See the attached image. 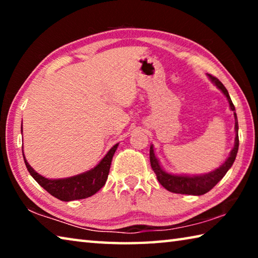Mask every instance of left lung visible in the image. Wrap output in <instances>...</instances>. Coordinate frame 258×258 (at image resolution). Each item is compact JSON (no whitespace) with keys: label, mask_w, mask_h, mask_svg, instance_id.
Here are the masks:
<instances>
[{"label":"left lung","mask_w":258,"mask_h":258,"mask_svg":"<svg viewBox=\"0 0 258 258\" xmlns=\"http://www.w3.org/2000/svg\"><path fill=\"white\" fill-rule=\"evenodd\" d=\"M209 80L212 81L213 84L217 86V89L222 91L226 99H228L230 109L233 111L234 115V132H235V138H234V147L233 149L231 150L230 155L226 160L222 164L220 167L214 169L213 172H209L206 174H202V175H177V174H171L167 173L165 169L161 167L159 160L157 159L155 155L154 146H150V164L152 171L156 173L157 180L163 185L166 190L174 192V194H181V195H192V196H202L205 195L209 190H212L214 186H215L218 182H220L223 176L226 174V172L231 168V166L233 165L235 157L238 154V148H239V135H238V118L237 113H235V108L233 106L232 101H231V98L229 95L228 90L225 89V86L222 84V83L217 80L216 77L212 75H208Z\"/></svg>","instance_id":"8db88e82"}]
</instances>
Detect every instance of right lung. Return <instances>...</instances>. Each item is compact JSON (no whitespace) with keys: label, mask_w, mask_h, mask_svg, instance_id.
<instances>
[{"label":"right lung","mask_w":258,"mask_h":258,"mask_svg":"<svg viewBox=\"0 0 258 258\" xmlns=\"http://www.w3.org/2000/svg\"><path fill=\"white\" fill-rule=\"evenodd\" d=\"M21 132H23V126H21ZM117 147H118V143L113 146L92 169L66 178H46L40 175L34 171V168L26 160L24 150L23 156L29 174L43 189H45L50 195L62 202H72V200L89 198L97 194L106 184L112 157L117 150Z\"/></svg>","instance_id":"obj_1"}]
</instances>
